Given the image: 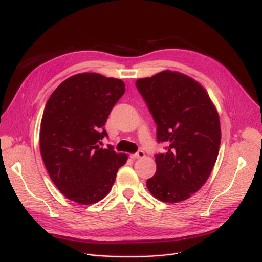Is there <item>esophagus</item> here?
<instances>
[{
    "mask_svg": "<svg viewBox=\"0 0 262 262\" xmlns=\"http://www.w3.org/2000/svg\"><path fill=\"white\" fill-rule=\"evenodd\" d=\"M142 157H144V152H143V150H141V149H139L137 153H134V154L130 155V158L134 159V160L142 158Z\"/></svg>",
    "mask_w": 262,
    "mask_h": 262,
    "instance_id": "esophagus-1",
    "label": "esophagus"
}]
</instances>
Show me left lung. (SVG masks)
Returning <instances> with one entry per match:
<instances>
[{
    "label": "left lung",
    "instance_id": "1",
    "mask_svg": "<svg viewBox=\"0 0 262 262\" xmlns=\"http://www.w3.org/2000/svg\"><path fill=\"white\" fill-rule=\"evenodd\" d=\"M136 87L157 126V170L146 187L156 199L178 203L189 199L209 177L221 143L216 109L207 92L182 73L163 71L140 78Z\"/></svg>",
    "mask_w": 262,
    "mask_h": 262
}]
</instances>
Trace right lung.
<instances>
[{"label": "right lung", "mask_w": 262, "mask_h": 262, "mask_svg": "<svg viewBox=\"0 0 262 262\" xmlns=\"http://www.w3.org/2000/svg\"><path fill=\"white\" fill-rule=\"evenodd\" d=\"M125 92L121 79L81 73L66 79L47 102L40 127V152L51 180L69 200L81 205L101 201L112 189L127 155L112 145L104 126Z\"/></svg>", "instance_id": "1"}]
</instances>
